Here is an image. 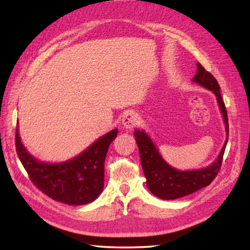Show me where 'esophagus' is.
Listing matches in <instances>:
<instances>
[{"mask_svg":"<svg viewBox=\"0 0 250 250\" xmlns=\"http://www.w3.org/2000/svg\"><path fill=\"white\" fill-rule=\"evenodd\" d=\"M138 124V115L133 111H128L125 113L124 119H122V125L125 129H132Z\"/></svg>","mask_w":250,"mask_h":250,"instance_id":"obj_1","label":"esophagus"}]
</instances>
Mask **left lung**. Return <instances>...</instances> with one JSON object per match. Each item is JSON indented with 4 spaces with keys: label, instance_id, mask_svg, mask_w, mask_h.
<instances>
[{
    "label": "left lung",
    "instance_id": "1",
    "mask_svg": "<svg viewBox=\"0 0 250 250\" xmlns=\"http://www.w3.org/2000/svg\"><path fill=\"white\" fill-rule=\"evenodd\" d=\"M193 82L205 87L206 89L211 90L217 97L218 105L223 113L228 134L229 129H228L227 110L222 99L221 88L217 80L200 62H197V73L194 76ZM134 137L140 152L142 170L146 179L147 188L156 197L162 200H176L209 185L221 170L224 152L228 140L227 137L217 160L209 167L195 171H179L168 166L162 159L153 142L145 131L135 130Z\"/></svg>",
    "mask_w": 250,
    "mask_h": 250
}]
</instances>
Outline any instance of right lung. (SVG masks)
Returning a JSON list of instances; mask_svg holds the SVG:
<instances>
[{"label":"right lung","instance_id":"obj_1","mask_svg":"<svg viewBox=\"0 0 250 250\" xmlns=\"http://www.w3.org/2000/svg\"><path fill=\"white\" fill-rule=\"evenodd\" d=\"M117 134V129L111 130L76 158L49 164L40 162L28 153L16 129V153L29 180L40 191L55 201L69 205H84L94 202L103 192L104 159Z\"/></svg>","mask_w":250,"mask_h":250}]
</instances>
